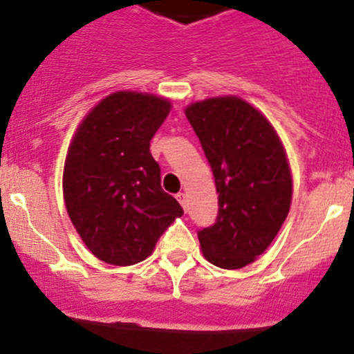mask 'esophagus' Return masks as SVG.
I'll return each instance as SVG.
<instances>
[{
	"mask_svg": "<svg viewBox=\"0 0 354 354\" xmlns=\"http://www.w3.org/2000/svg\"><path fill=\"white\" fill-rule=\"evenodd\" d=\"M176 198H178V202H180V204H181V207L187 209V205H188L187 195H185V194H178V195H176Z\"/></svg>",
	"mask_w": 354,
	"mask_h": 354,
	"instance_id": "1",
	"label": "esophagus"
}]
</instances>
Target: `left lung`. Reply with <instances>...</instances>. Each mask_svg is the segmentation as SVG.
Wrapping results in <instances>:
<instances>
[{"label": "left lung", "instance_id": "1", "mask_svg": "<svg viewBox=\"0 0 354 354\" xmlns=\"http://www.w3.org/2000/svg\"><path fill=\"white\" fill-rule=\"evenodd\" d=\"M211 164L218 219L198 232L202 254L219 268L254 263L282 228L292 201V174L272 122L239 97H214L185 109Z\"/></svg>", "mask_w": 354, "mask_h": 354}]
</instances>
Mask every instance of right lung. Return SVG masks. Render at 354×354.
<instances>
[{"instance_id": "add662e5", "label": "right lung", "mask_w": 354, "mask_h": 354, "mask_svg": "<svg viewBox=\"0 0 354 354\" xmlns=\"http://www.w3.org/2000/svg\"><path fill=\"white\" fill-rule=\"evenodd\" d=\"M171 111L167 98L115 91L75 129L64 166L67 214L93 256L115 266L147 259L183 214L160 188L150 140Z\"/></svg>"}]
</instances>
